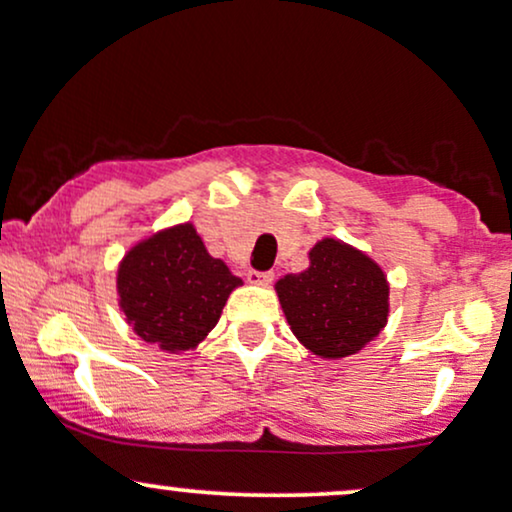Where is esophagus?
<instances>
[{"mask_svg":"<svg viewBox=\"0 0 512 512\" xmlns=\"http://www.w3.org/2000/svg\"><path fill=\"white\" fill-rule=\"evenodd\" d=\"M273 277L275 275L270 273V270H249V273H246V280L254 282V285H270Z\"/></svg>","mask_w":512,"mask_h":512,"instance_id":"obj_1","label":"esophagus"}]
</instances>
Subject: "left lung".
Returning a JSON list of instances; mask_svg holds the SVG:
<instances>
[{
	"mask_svg": "<svg viewBox=\"0 0 512 512\" xmlns=\"http://www.w3.org/2000/svg\"><path fill=\"white\" fill-rule=\"evenodd\" d=\"M275 289L292 332L323 358L361 351L387 323L389 287L380 266L337 239L315 244L311 268Z\"/></svg>",
	"mask_w": 512,
	"mask_h": 512,
	"instance_id": "1",
	"label": "left lung"
}]
</instances>
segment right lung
Listing matches in <instances>:
<instances>
[{"label": "right lung", "mask_w": 512, "mask_h": 512, "mask_svg": "<svg viewBox=\"0 0 512 512\" xmlns=\"http://www.w3.org/2000/svg\"><path fill=\"white\" fill-rule=\"evenodd\" d=\"M242 280L208 256L197 230L180 225L137 244L118 270L121 308L144 342L194 349L218 323Z\"/></svg>", "instance_id": "right-lung-1"}]
</instances>
